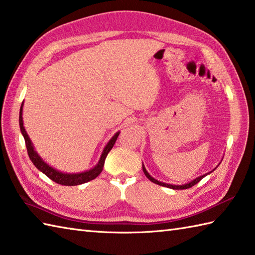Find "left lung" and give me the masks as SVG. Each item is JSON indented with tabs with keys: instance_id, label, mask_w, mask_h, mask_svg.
I'll return each instance as SVG.
<instances>
[{
	"instance_id": "1",
	"label": "left lung",
	"mask_w": 255,
	"mask_h": 255,
	"mask_svg": "<svg viewBox=\"0 0 255 255\" xmlns=\"http://www.w3.org/2000/svg\"><path fill=\"white\" fill-rule=\"evenodd\" d=\"M215 170V169H214ZM143 171H144V174H145V176H146V177L150 180V181H153L154 184H157V185H160V186H164V187H167V188H171V189H187V188H190V187H193L194 185H196L197 183H199V181L205 177V176H207L208 174H205V175H202V176H200V177H198V178H196V179H194L193 181H190V183H188V184H185V185H170V184H165V183H162V181H158V180H156V179H154L152 176H150L148 173H147V170L145 169V167H144V165H143ZM212 171V170H211Z\"/></svg>"
}]
</instances>
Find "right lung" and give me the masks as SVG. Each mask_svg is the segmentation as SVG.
I'll use <instances>...</instances> for the list:
<instances>
[{
  "instance_id": "right-lung-1",
  "label": "right lung",
  "mask_w": 255,
  "mask_h": 255,
  "mask_svg": "<svg viewBox=\"0 0 255 255\" xmlns=\"http://www.w3.org/2000/svg\"><path fill=\"white\" fill-rule=\"evenodd\" d=\"M22 113H23V103H22V106H20V110H19V128H20V132H22L24 139H25L26 148H27L29 159L32 160L33 164L35 165V167L39 169L41 173H44L48 178H50L51 180L55 181V183H57V184L64 185V186H77L80 184L88 183V181L97 178L103 169V165H105V160L107 158V155L112 149L113 145H114V143H116L117 138L119 136V134H120V132L114 134V136L110 139V141H109V143L106 145L105 149H103L99 163L92 169L84 171V173H79V174H65V173H61V171L56 170L53 167H50V166L48 164H46L44 160L41 159L39 155L35 152L32 141L29 139L28 134L26 133L25 128L23 126Z\"/></svg>"
}]
</instances>
